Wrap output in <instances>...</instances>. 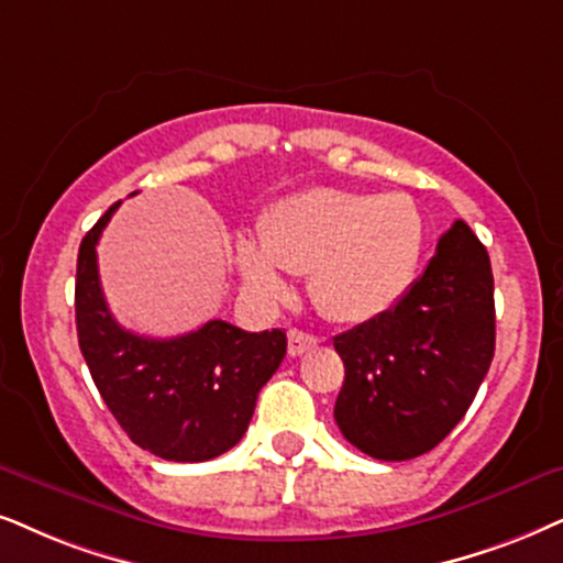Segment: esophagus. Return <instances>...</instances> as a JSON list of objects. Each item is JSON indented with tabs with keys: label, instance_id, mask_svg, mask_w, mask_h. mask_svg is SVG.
Masks as SVG:
<instances>
[{
	"label": "esophagus",
	"instance_id": "esophagus-1",
	"mask_svg": "<svg viewBox=\"0 0 563 563\" xmlns=\"http://www.w3.org/2000/svg\"><path fill=\"white\" fill-rule=\"evenodd\" d=\"M314 345H317L314 334H309L303 330H290L288 332V353L290 355H303L306 351H311Z\"/></svg>",
	"mask_w": 563,
	"mask_h": 563
}]
</instances>
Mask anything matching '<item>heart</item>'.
Masks as SVG:
<instances>
[{"label":"heart","instance_id":"obj_1","mask_svg":"<svg viewBox=\"0 0 563 563\" xmlns=\"http://www.w3.org/2000/svg\"><path fill=\"white\" fill-rule=\"evenodd\" d=\"M421 252L423 218L408 195L319 187L273 205L260 244L236 241V265L265 296L286 290L280 267L309 273L311 298L327 317L366 322L400 301Z\"/></svg>","mask_w":563,"mask_h":563}]
</instances>
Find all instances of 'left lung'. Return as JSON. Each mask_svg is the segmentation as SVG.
I'll return each instance as SVG.
<instances>
[{
	"mask_svg": "<svg viewBox=\"0 0 563 563\" xmlns=\"http://www.w3.org/2000/svg\"><path fill=\"white\" fill-rule=\"evenodd\" d=\"M494 345L488 252L465 220H454L393 309L334 338L345 364L334 421L368 457H421L471 408Z\"/></svg>",
	"mask_w": 563,
	"mask_h": 563,
	"instance_id": "8db88e82",
	"label": "left lung"
}]
</instances>
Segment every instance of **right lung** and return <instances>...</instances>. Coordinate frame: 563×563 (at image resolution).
I'll return each instance as SVG.
<instances>
[{"label":"right lung","mask_w":563,"mask_h":563,"mask_svg":"<svg viewBox=\"0 0 563 563\" xmlns=\"http://www.w3.org/2000/svg\"><path fill=\"white\" fill-rule=\"evenodd\" d=\"M122 202L85 233L77 254L75 322L92 382L134 444L170 462H205L236 446L260 389L286 358V332H244L212 319L155 340L113 319L98 277V239Z\"/></svg>","instance_id":"right-lung-1"}]
</instances>
